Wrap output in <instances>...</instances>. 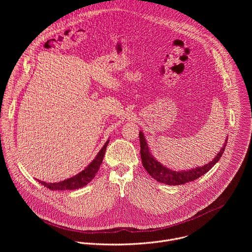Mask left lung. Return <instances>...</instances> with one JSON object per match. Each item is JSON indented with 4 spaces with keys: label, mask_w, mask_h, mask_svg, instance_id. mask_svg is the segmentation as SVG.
<instances>
[{
    "label": "left lung",
    "mask_w": 252,
    "mask_h": 252,
    "mask_svg": "<svg viewBox=\"0 0 252 252\" xmlns=\"http://www.w3.org/2000/svg\"><path fill=\"white\" fill-rule=\"evenodd\" d=\"M139 141H140L141 162L143 167H145L146 170L149 172V174L153 176L155 179H157L158 183H161L167 186H179V185H185L187 183L195 181L196 178L205 174L215 163H217L221 158L225 150L227 138L224 142L223 147L221 148L220 152L213 158L212 161L208 162L203 166L195 167L193 169L191 168L189 170H183V171H174L169 168H166L160 162L155 159V158L152 156L150 152L146 138L143 136L141 131H139Z\"/></svg>",
    "instance_id": "obj_1"
}]
</instances>
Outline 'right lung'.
<instances>
[{"label": "right lung", "instance_id": "obj_1", "mask_svg": "<svg viewBox=\"0 0 252 252\" xmlns=\"http://www.w3.org/2000/svg\"><path fill=\"white\" fill-rule=\"evenodd\" d=\"M107 145H109V140L104 143V146L98 152L95 158L83 171H81L77 175L67 178L65 181L55 183V184H48L42 181H38V182L51 190H73V189H78L80 188L87 186L90 182H92V179L95 176L96 172L98 171V168L102 162Z\"/></svg>", "mask_w": 252, "mask_h": 252}]
</instances>
